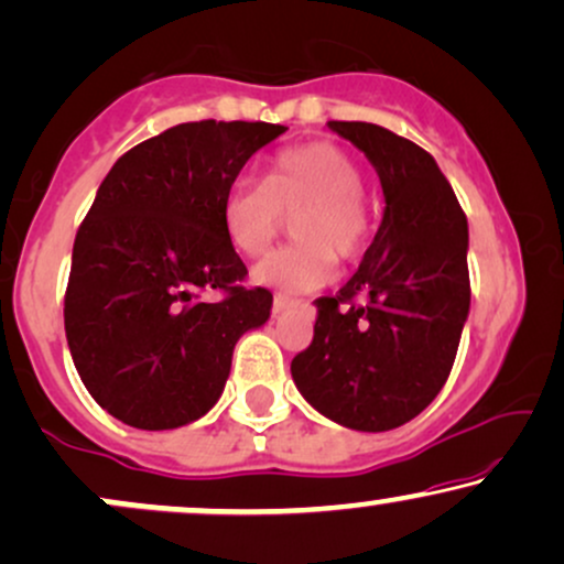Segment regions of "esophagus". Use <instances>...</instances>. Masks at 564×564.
Returning a JSON list of instances; mask_svg holds the SVG:
<instances>
[{
    "label": "esophagus",
    "instance_id": "esophagus-1",
    "mask_svg": "<svg viewBox=\"0 0 564 564\" xmlns=\"http://www.w3.org/2000/svg\"><path fill=\"white\" fill-rule=\"evenodd\" d=\"M295 303H297V297H293V295H284V293L274 295V311H276V314H280V311H284V308L295 306Z\"/></svg>",
    "mask_w": 564,
    "mask_h": 564
}]
</instances>
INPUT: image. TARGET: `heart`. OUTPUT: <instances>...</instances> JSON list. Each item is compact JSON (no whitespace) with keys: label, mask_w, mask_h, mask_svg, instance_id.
<instances>
[{"label":"heart","mask_w":564,"mask_h":564,"mask_svg":"<svg viewBox=\"0 0 564 564\" xmlns=\"http://www.w3.org/2000/svg\"><path fill=\"white\" fill-rule=\"evenodd\" d=\"M364 171L333 142L282 150L267 178L240 176L229 184L221 221L237 253L258 258L280 235L284 216H295L297 242L263 258L253 280L269 288L308 293L335 276V256L354 261L372 235V214L361 195Z\"/></svg>","instance_id":"1"}]
</instances>
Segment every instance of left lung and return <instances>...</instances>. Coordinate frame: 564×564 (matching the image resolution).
<instances>
[{"label": "left lung", "mask_w": 564, "mask_h": 564, "mask_svg": "<svg viewBox=\"0 0 564 564\" xmlns=\"http://www.w3.org/2000/svg\"><path fill=\"white\" fill-rule=\"evenodd\" d=\"M327 126L375 165L386 210L359 271L314 301V340L290 372L327 420L382 433L427 409L454 367L469 314L467 216L420 144L377 123Z\"/></svg>", "instance_id": "obj_1"}]
</instances>
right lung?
<instances>
[{"label":"right lung","mask_w":564,"mask_h":564,"mask_svg":"<svg viewBox=\"0 0 564 564\" xmlns=\"http://www.w3.org/2000/svg\"><path fill=\"white\" fill-rule=\"evenodd\" d=\"M280 123L195 121L144 139L116 161L73 242L65 337L105 412L139 430L208 414L231 354L267 324L271 293L242 288L245 263L221 203ZM224 292L218 302L204 297Z\"/></svg>","instance_id":"obj_1"}]
</instances>
